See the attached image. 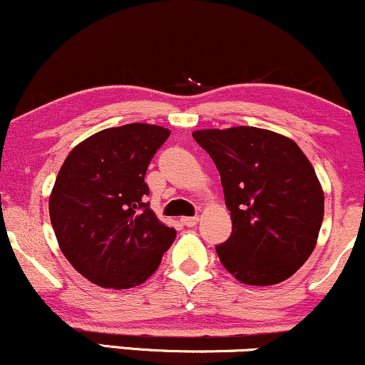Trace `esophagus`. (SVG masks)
I'll return each mask as SVG.
<instances>
[{
  "mask_svg": "<svg viewBox=\"0 0 365 365\" xmlns=\"http://www.w3.org/2000/svg\"><path fill=\"white\" fill-rule=\"evenodd\" d=\"M182 223L185 226H195L199 223V217L197 216H187V217H182Z\"/></svg>",
  "mask_w": 365,
  "mask_h": 365,
  "instance_id": "obj_1",
  "label": "esophagus"
}]
</instances>
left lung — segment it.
Returning a JSON list of instances; mask_svg holds the SVG:
<instances>
[{
  "label": "left lung",
  "mask_w": 365,
  "mask_h": 365,
  "mask_svg": "<svg viewBox=\"0 0 365 365\" xmlns=\"http://www.w3.org/2000/svg\"><path fill=\"white\" fill-rule=\"evenodd\" d=\"M215 161L232 235L217 257L238 282L282 283L307 261L324 216V194L295 142L255 127L192 133Z\"/></svg>",
  "instance_id": "left-lung-1"
}]
</instances>
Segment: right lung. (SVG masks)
<instances>
[{
	"instance_id": "obj_1",
	"label": "right lung",
	"mask_w": 365,
	"mask_h": 365,
	"mask_svg": "<svg viewBox=\"0 0 365 365\" xmlns=\"http://www.w3.org/2000/svg\"><path fill=\"white\" fill-rule=\"evenodd\" d=\"M170 130L130 123L94 133L63 163L49 216L61 252L82 276L104 288L144 283L177 232L150 211L144 182Z\"/></svg>"
}]
</instances>
